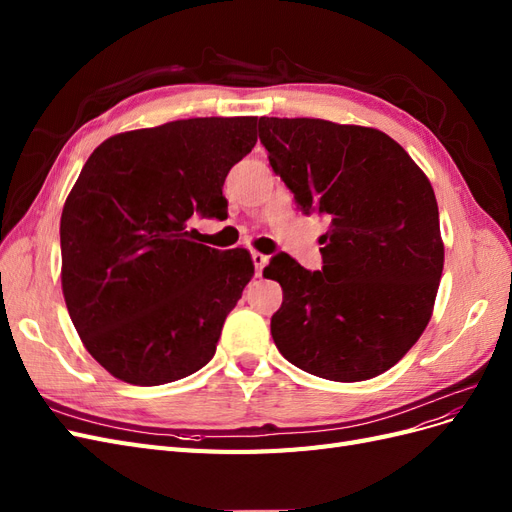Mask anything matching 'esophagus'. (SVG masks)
<instances>
[{
    "label": "esophagus",
    "mask_w": 512,
    "mask_h": 512,
    "mask_svg": "<svg viewBox=\"0 0 512 512\" xmlns=\"http://www.w3.org/2000/svg\"><path fill=\"white\" fill-rule=\"evenodd\" d=\"M252 260H254V269H256V275H262V269L267 267L269 256L260 254V252H252Z\"/></svg>",
    "instance_id": "1"
}]
</instances>
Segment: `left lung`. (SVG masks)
Wrapping results in <instances>:
<instances>
[{"instance_id": "obj_1", "label": "left lung", "mask_w": 512, "mask_h": 512, "mask_svg": "<svg viewBox=\"0 0 512 512\" xmlns=\"http://www.w3.org/2000/svg\"><path fill=\"white\" fill-rule=\"evenodd\" d=\"M258 136L299 209L331 222L322 271L284 254L265 269L284 290L271 318L277 350L335 382L384 374L423 335L440 286L444 243L429 179L374 128L260 117Z\"/></svg>"}]
</instances>
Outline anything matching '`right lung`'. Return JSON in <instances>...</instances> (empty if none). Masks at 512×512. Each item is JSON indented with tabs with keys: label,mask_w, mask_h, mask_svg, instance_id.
I'll return each instance as SVG.
<instances>
[{
	"label": "right lung",
	"mask_w": 512,
	"mask_h": 512,
	"mask_svg": "<svg viewBox=\"0 0 512 512\" xmlns=\"http://www.w3.org/2000/svg\"><path fill=\"white\" fill-rule=\"evenodd\" d=\"M258 117H196L115 134L91 153L61 211V290L76 333L108 374L138 386L205 367L252 280L243 247L196 243L194 215L226 211L228 170Z\"/></svg>",
	"instance_id": "add662e5"
}]
</instances>
